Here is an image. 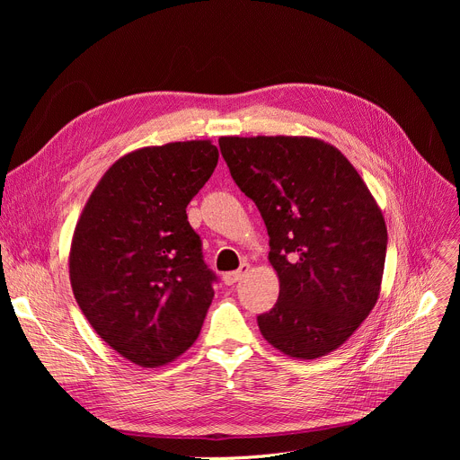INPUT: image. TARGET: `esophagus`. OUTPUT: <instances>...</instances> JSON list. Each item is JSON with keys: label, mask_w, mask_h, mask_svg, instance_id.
Wrapping results in <instances>:
<instances>
[{"label": "esophagus", "mask_w": 460, "mask_h": 460, "mask_svg": "<svg viewBox=\"0 0 460 460\" xmlns=\"http://www.w3.org/2000/svg\"><path fill=\"white\" fill-rule=\"evenodd\" d=\"M248 272H250V264H248V262H243V264H240V269H238V270L229 272V274H226V276H224V283H226V285H234L236 281L243 279Z\"/></svg>", "instance_id": "obj_1"}]
</instances>
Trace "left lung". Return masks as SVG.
<instances>
[{
	"instance_id": "8db88e82",
	"label": "left lung",
	"mask_w": 460,
	"mask_h": 460,
	"mask_svg": "<svg viewBox=\"0 0 460 460\" xmlns=\"http://www.w3.org/2000/svg\"><path fill=\"white\" fill-rule=\"evenodd\" d=\"M231 177L255 201L279 279L257 317L276 350L315 359L340 349L373 311L388 229L349 158L311 136H222Z\"/></svg>"
}]
</instances>
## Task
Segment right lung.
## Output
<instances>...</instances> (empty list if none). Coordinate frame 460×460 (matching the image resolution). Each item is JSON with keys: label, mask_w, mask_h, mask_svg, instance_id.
<instances>
[{"label": "right lung", "mask_w": 460, "mask_h": 460, "mask_svg": "<svg viewBox=\"0 0 460 460\" xmlns=\"http://www.w3.org/2000/svg\"><path fill=\"white\" fill-rule=\"evenodd\" d=\"M217 156L210 139L127 153L78 217L68 253L72 293L93 330L136 366H167L201 332L214 274L186 207Z\"/></svg>", "instance_id": "1"}]
</instances>
